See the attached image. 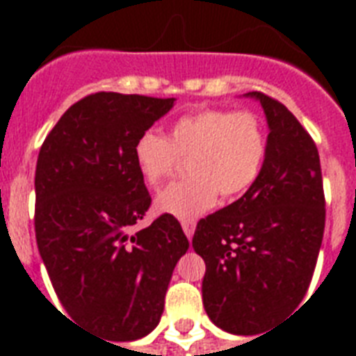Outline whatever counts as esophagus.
<instances>
[{
    "label": "esophagus",
    "instance_id": "34e87169",
    "mask_svg": "<svg viewBox=\"0 0 356 356\" xmlns=\"http://www.w3.org/2000/svg\"><path fill=\"white\" fill-rule=\"evenodd\" d=\"M181 225H183V231L184 234L188 238L194 236V231H195V220H183L181 222Z\"/></svg>",
    "mask_w": 356,
    "mask_h": 356
}]
</instances>
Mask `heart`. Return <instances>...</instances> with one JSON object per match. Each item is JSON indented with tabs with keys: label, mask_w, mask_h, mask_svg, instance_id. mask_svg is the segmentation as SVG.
Listing matches in <instances>:
<instances>
[{
	"label": "heart",
	"mask_w": 356,
	"mask_h": 356,
	"mask_svg": "<svg viewBox=\"0 0 356 356\" xmlns=\"http://www.w3.org/2000/svg\"><path fill=\"white\" fill-rule=\"evenodd\" d=\"M268 134L253 111L200 108L175 120L170 136L144 131L134 144V162L149 186H159L188 161L190 177L156 197V211L190 220L211 211L218 194L233 200L248 192L264 166Z\"/></svg>",
	"instance_id": "1"
}]
</instances>
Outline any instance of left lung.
<instances>
[{
	"instance_id": "left-lung-1",
	"label": "left lung",
	"mask_w": 356,
	"mask_h": 356,
	"mask_svg": "<svg viewBox=\"0 0 356 356\" xmlns=\"http://www.w3.org/2000/svg\"><path fill=\"white\" fill-rule=\"evenodd\" d=\"M264 108L268 151L253 186L200 220L192 245L207 266L203 305L212 323L259 334L309 290L325 229L318 147L282 103L249 92Z\"/></svg>"
}]
</instances>
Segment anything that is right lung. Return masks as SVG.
Returning <instances> with one entry per match:
<instances>
[{"mask_svg": "<svg viewBox=\"0 0 356 356\" xmlns=\"http://www.w3.org/2000/svg\"><path fill=\"white\" fill-rule=\"evenodd\" d=\"M173 102L90 94L60 116L36 161V245L55 293L74 320L114 342L155 329L190 245L172 214L134 229L151 205L134 144Z\"/></svg>", "mask_w": 356, "mask_h": 356, "instance_id": "obj_1", "label": "right lung"}]
</instances>
